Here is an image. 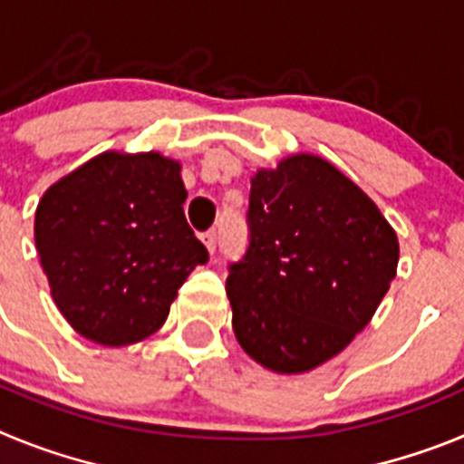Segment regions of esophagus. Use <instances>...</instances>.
I'll return each mask as SVG.
<instances>
[{
	"instance_id": "esophagus-1",
	"label": "esophagus",
	"mask_w": 464,
	"mask_h": 464,
	"mask_svg": "<svg viewBox=\"0 0 464 464\" xmlns=\"http://www.w3.org/2000/svg\"><path fill=\"white\" fill-rule=\"evenodd\" d=\"M202 241H204V246H207V251L211 253H216V244H218V237H216V232H207V235H202Z\"/></svg>"
}]
</instances>
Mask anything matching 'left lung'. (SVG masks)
<instances>
[{
    "mask_svg": "<svg viewBox=\"0 0 464 464\" xmlns=\"http://www.w3.org/2000/svg\"><path fill=\"white\" fill-rule=\"evenodd\" d=\"M248 248L229 265L237 342L278 374L342 353L372 321L397 274L395 229L370 197L318 155L251 179Z\"/></svg>",
    "mask_w": 464,
    "mask_h": 464,
    "instance_id": "8db88e82",
    "label": "left lung"
}]
</instances>
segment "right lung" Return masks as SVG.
<instances>
[{"mask_svg":"<svg viewBox=\"0 0 464 464\" xmlns=\"http://www.w3.org/2000/svg\"><path fill=\"white\" fill-rule=\"evenodd\" d=\"M181 165L160 153H102L41 197L34 241L57 309L102 346L141 342L208 251L183 213Z\"/></svg>","mask_w":464,"mask_h":464,"instance_id":"obj_1","label":"right lung"}]
</instances>
